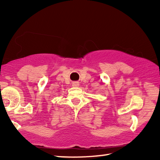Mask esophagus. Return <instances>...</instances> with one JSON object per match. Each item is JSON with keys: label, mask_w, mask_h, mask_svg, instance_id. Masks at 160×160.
Masks as SVG:
<instances>
[{"label": "esophagus", "mask_w": 160, "mask_h": 160, "mask_svg": "<svg viewBox=\"0 0 160 160\" xmlns=\"http://www.w3.org/2000/svg\"><path fill=\"white\" fill-rule=\"evenodd\" d=\"M72 87H78V86H79V82H72Z\"/></svg>", "instance_id": "34e87169"}]
</instances>
